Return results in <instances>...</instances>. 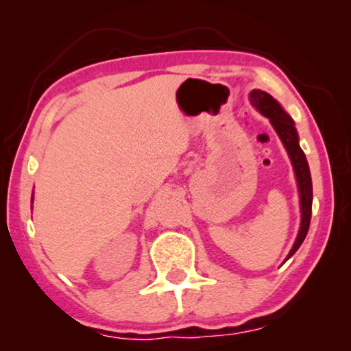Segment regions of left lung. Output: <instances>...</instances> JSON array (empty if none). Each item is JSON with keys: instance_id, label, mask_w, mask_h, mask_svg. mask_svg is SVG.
Masks as SVG:
<instances>
[{"instance_id": "1", "label": "left lung", "mask_w": 351, "mask_h": 351, "mask_svg": "<svg viewBox=\"0 0 351 351\" xmlns=\"http://www.w3.org/2000/svg\"><path fill=\"white\" fill-rule=\"evenodd\" d=\"M251 104L261 112L263 117L270 119L271 126L275 128L278 136H280L282 145L287 150V155L291 158L292 166H294L297 186H299V195H300V228L299 234H297L294 246H292L291 252L287 254V258L292 257L295 254L297 249L300 247V244L304 243V239L308 233L310 227V219H311V201H313V189H311V176H310V167L306 162L305 153L302 152L299 145V136H297L294 121L287 114L280 104L271 97L270 94L263 93V90H252L251 95ZM286 258V261H287Z\"/></svg>"}]
</instances>
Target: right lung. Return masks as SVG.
Segmentation results:
<instances>
[{"instance_id":"1","label":"right lung","mask_w":351,"mask_h":351,"mask_svg":"<svg viewBox=\"0 0 351 351\" xmlns=\"http://www.w3.org/2000/svg\"><path fill=\"white\" fill-rule=\"evenodd\" d=\"M32 201H33V198H32Z\"/></svg>"}]
</instances>
